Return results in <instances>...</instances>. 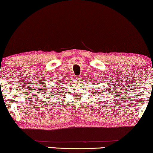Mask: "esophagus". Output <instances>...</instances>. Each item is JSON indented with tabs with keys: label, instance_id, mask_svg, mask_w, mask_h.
I'll list each match as a JSON object with an SVG mask.
<instances>
[{
	"label": "esophagus",
	"instance_id": "34e87169",
	"mask_svg": "<svg viewBox=\"0 0 153 153\" xmlns=\"http://www.w3.org/2000/svg\"><path fill=\"white\" fill-rule=\"evenodd\" d=\"M81 79L80 77H77V78H76L77 80H79V79Z\"/></svg>",
	"mask_w": 153,
	"mask_h": 153
}]
</instances>
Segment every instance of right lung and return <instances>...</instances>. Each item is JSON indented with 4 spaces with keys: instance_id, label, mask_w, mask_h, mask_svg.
Segmentation results:
<instances>
[{
    "instance_id": "right-lung-1",
    "label": "right lung",
    "mask_w": 153,
    "mask_h": 153,
    "mask_svg": "<svg viewBox=\"0 0 153 153\" xmlns=\"http://www.w3.org/2000/svg\"><path fill=\"white\" fill-rule=\"evenodd\" d=\"M53 92H54V91H53Z\"/></svg>"
}]
</instances>
